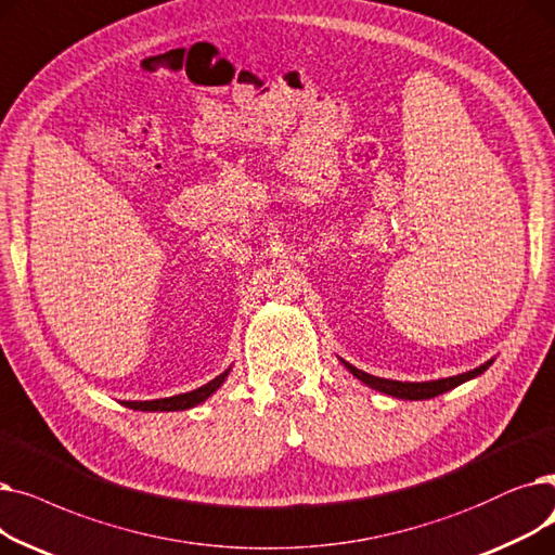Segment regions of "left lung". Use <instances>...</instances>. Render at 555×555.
Instances as JSON below:
<instances>
[{
  "instance_id": "8db88e82",
  "label": "left lung",
  "mask_w": 555,
  "mask_h": 555,
  "mask_svg": "<svg viewBox=\"0 0 555 555\" xmlns=\"http://www.w3.org/2000/svg\"><path fill=\"white\" fill-rule=\"evenodd\" d=\"M343 363H346L348 371H350L357 379H361L365 386H371V388H375V390H382V392H386V395H392V398H398V400H431V398H436V395H442V392H447V390L456 388L459 384H463V382H467V379H472V377L481 375L483 371H488V365H490L492 361H488V363H483V365H479V367H474V371H469V373L456 375V377H447V379H438V382H422V384L382 379V377H375V375H367V373L359 371V367H354V365L348 363V361H343Z\"/></svg>"
}]
</instances>
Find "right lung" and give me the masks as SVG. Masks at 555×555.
Returning <instances> with one entry per match:
<instances>
[{
    "label": "right lung",
    "instance_id": "1",
    "mask_svg": "<svg viewBox=\"0 0 555 555\" xmlns=\"http://www.w3.org/2000/svg\"><path fill=\"white\" fill-rule=\"evenodd\" d=\"M230 371H225L223 375H219L217 379H212L209 384L190 390V392H182V395H173V398H165V400H151V402H121L128 409H135V411H184V409H192L201 402H205L209 395H212L228 377Z\"/></svg>",
    "mask_w": 555,
    "mask_h": 555
}]
</instances>
